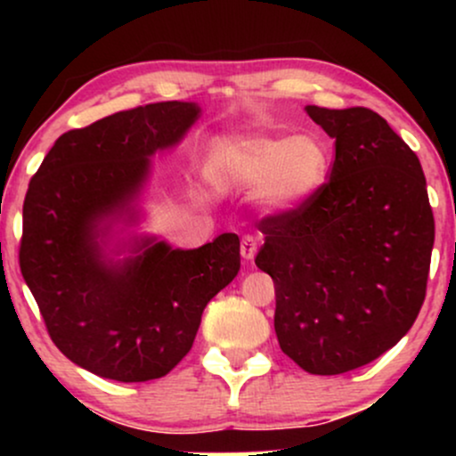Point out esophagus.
I'll return each instance as SVG.
<instances>
[{"mask_svg":"<svg viewBox=\"0 0 456 456\" xmlns=\"http://www.w3.org/2000/svg\"><path fill=\"white\" fill-rule=\"evenodd\" d=\"M240 253H242L244 261H253L257 255V240L253 235H244L242 242H240Z\"/></svg>","mask_w":456,"mask_h":456,"instance_id":"esophagus-1","label":"esophagus"}]
</instances>
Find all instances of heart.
I'll list each match as a JSON object with an SVG mask.
<instances>
[{
	"mask_svg": "<svg viewBox=\"0 0 456 456\" xmlns=\"http://www.w3.org/2000/svg\"><path fill=\"white\" fill-rule=\"evenodd\" d=\"M332 156L313 134H255L223 145L210 160V175L233 191H255L265 210L297 212L328 182Z\"/></svg>",
	"mask_w": 456,
	"mask_h": 456,
	"instance_id": "obj_1",
	"label": "heart"
}]
</instances>
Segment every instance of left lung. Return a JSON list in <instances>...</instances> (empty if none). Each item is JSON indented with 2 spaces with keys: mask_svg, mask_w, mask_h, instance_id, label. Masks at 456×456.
I'll list each match as a JSON object with an SVG mask.
<instances>
[{
  "mask_svg": "<svg viewBox=\"0 0 456 456\" xmlns=\"http://www.w3.org/2000/svg\"><path fill=\"white\" fill-rule=\"evenodd\" d=\"M306 113L334 139L330 182L302 210L259 223L255 264L274 281L282 352L306 373L338 375L413 326L436 221L420 160L381 115L315 104Z\"/></svg>",
  "mask_w": 456,
  "mask_h": 456,
  "instance_id": "8db88e82",
  "label": "left lung"
}]
</instances>
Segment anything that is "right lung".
<instances>
[{
	"instance_id": "add662e5",
	"label": "right lung",
	"mask_w": 456,
	"mask_h": 456,
	"mask_svg": "<svg viewBox=\"0 0 456 456\" xmlns=\"http://www.w3.org/2000/svg\"><path fill=\"white\" fill-rule=\"evenodd\" d=\"M195 102H154L68 130L31 177L19 264L61 354L115 381H150L191 352L203 308L240 270V238L182 250L154 235L109 248L137 224L156 151L180 143ZM129 250L113 260L110 253Z\"/></svg>"
}]
</instances>
